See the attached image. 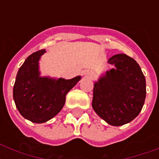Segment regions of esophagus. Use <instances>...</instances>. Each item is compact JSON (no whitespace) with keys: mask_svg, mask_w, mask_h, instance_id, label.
<instances>
[{"mask_svg":"<svg viewBox=\"0 0 159 159\" xmlns=\"http://www.w3.org/2000/svg\"><path fill=\"white\" fill-rule=\"evenodd\" d=\"M85 75H86V77H87L88 78H90V79H92V78H94L95 77V73L94 72H92V71H87L86 72V73H85Z\"/></svg>","mask_w":159,"mask_h":159,"instance_id":"esophagus-1","label":"esophagus"}]
</instances>
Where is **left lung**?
<instances>
[{
    "label": "left lung",
    "instance_id": "8db88e82",
    "mask_svg": "<svg viewBox=\"0 0 159 159\" xmlns=\"http://www.w3.org/2000/svg\"><path fill=\"white\" fill-rule=\"evenodd\" d=\"M116 66L94 84L92 107L114 126L123 125L138 116L146 97L145 77L139 65L128 55H114L108 60Z\"/></svg>",
    "mask_w": 159,
    "mask_h": 159
}]
</instances>
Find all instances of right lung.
Instances as JSON below:
<instances>
[{"label":"right lung","instance_id":"1","mask_svg":"<svg viewBox=\"0 0 159 159\" xmlns=\"http://www.w3.org/2000/svg\"><path fill=\"white\" fill-rule=\"evenodd\" d=\"M44 49L30 55L20 67L14 85L13 97L19 112L34 123H44L62 110L66 95L81 77L55 80L39 77V60Z\"/></svg>","mask_w":159,"mask_h":159}]
</instances>
